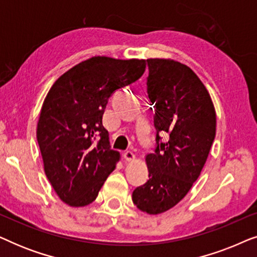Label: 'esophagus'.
<instances>
[{"mask_svg":"<svg viewBox=\"0 0 257 257\" xmlns=\"http://www.w3.org/2000/svg\"><path fill=\"white\" fill-rule=\"evenodd\" d=\"M124 159L127 161H133L136 159V154L132 151H125L124 152Z\"/></svg>","mask_w":257,"mask_h":257,"instance_id":"34e87169","label":"esophagus"}]
</instances>
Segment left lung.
<instances>
[{
  "instance_id": "left-lung-1",
  "label": "left lung",
  "mask_w": 257,
  "mask_h": 257,
  "mask_svg": "<svg viewBox=\"0 0 257 257\" xmlns=\"http://www.w3.org/2000/svg\"><path fill=\"white\" fill-rule=\"evenodd\" d=\"M147 92L154 105L158 146L145 160L150 179L136 188L133 203L150 215L177 206L198 180L215 138L210 94L193 70L171 58H150ZM160 134L166 143L159 144Z\"/></svg>"
}]
</instances>
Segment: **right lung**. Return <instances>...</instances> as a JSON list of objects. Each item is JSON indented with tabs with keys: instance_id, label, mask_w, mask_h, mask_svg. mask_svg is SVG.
Instances as JSON below:
<instances>
[{
	"instance_id": "right-lung-1",
	"label": "right lung",
	"mask_w": 257,
	"mask_h": 257,
	"mask_svg": "<svg viewBox=\"0 0 257 257\" xmlns=\"http://www.w3.org/2000/svg\"><path fill=\"white\" fill-rule=\"evenodd\" d=\"M146 59L94 56L63 73L49 90L37 122L44 172L58 198L85 207L120 160L103 125L107 99L143 76Z\"/></svg>"
}]
</instances>
